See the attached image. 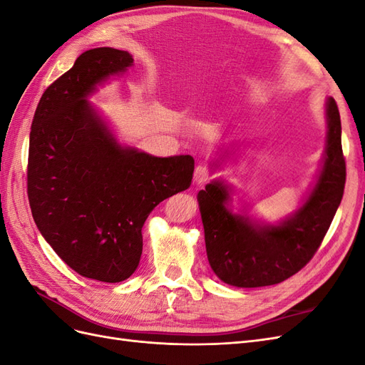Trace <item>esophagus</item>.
Instances as JSON below:
<instances>
[{"instance_id":"esophagus-1","label":"esophagus","mask_w":365,"mask_h":365,"mask_svg":"<svg viewBox=\"0 0 365 365\" xmlns=\"http://www.w3.org/2000/svg\"><path fill=\"white\" fill-rule=\"evenodd\" d=\"M210 178H212V172H210V169L205 168V165H197V168L195 169V173H193L195 184H204Z\"/></svg>"}]
</instances>
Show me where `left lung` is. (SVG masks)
Instances as JSON below:
<instances>
[{
  "instance_id": "obj_1",
  "label": "left lung",
  "mask_w": 365,
  "mask_h": 365,
  "mask_svg": "<svg viewBox=\"0 0 365 365\" xmlns=\"http://www.w3.org/2000/svg\"><path fill=\"white\" fill-rule=\"evenodd\" d=\"M326 148L315 184L303 205L279 224L231 212L233 189L222 180H213L197 193L208 263L224 283L237 288L277 284L300 271L322 245L346 184L341 118L332 97L326 102ZM222 158L212 168H220Z\"/></svg>"
}]
</instances>
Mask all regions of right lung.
<instances>
[{
  "mask_svg": "<svg viewBox=\"0 0 365 365\" xmlns=\"http://www.w3.org/2000/svg\"><path fill=\"white\" fill-rule=\"evenodd\" d=\"M132 65L123 50L82 53L42 94L30 132L27 193L38 230L71 269L106 283L134 274L148 216L189 189L195 169L190 155L161 158L120 145L86 101Z\"/></svg>",
  "mask_w": 365,
  "mask_h": 365,
  "instance_id": "add662e5",
  "label": "right lung"
}]
</instances>
